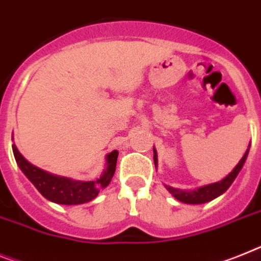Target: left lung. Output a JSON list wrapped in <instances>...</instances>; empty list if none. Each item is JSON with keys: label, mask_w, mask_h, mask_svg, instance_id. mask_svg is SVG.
Returning <instances> with one entry per match:
<instances>
[{"label": "left lung", "mask_w": 261, "mask_h": 261, "mask_svg": "<svg viewBox=\"0 0 261 261\" xmlns=\"http://www.w3.org/2000/svg\"><path fill=\"white\" fill-rule=\"evenodd\" d=\"M248 152H249V146L248 149L246 150L244 155L242 157V160L239 161V164L232 169L230 174H227L223 179H220L218 182H214V184H208V185H203V186H199V188L194 189V190H181V189H175L171 188V186H168V185H165V188L166 190L170 193L173 197L175 198L179 202H184V203L188 204H202L206 203V202H210V200L215 199L219 195H222L223 193H226L227 189L230 188L232 182L235 181V178L238 177L239 174V171L242 170L243 165L246 162L247 157H248ZM153 158H154V165L155 169H157V150L153 148Z\"/></svg>", "instance_id": "1"}]
</instances>
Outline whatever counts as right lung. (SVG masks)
<instances>
[{"label":"right lung","mask_w":261,"mask_h":261,"mask_svg":"<svg viewBox=\"0 0 261 261\" xmlns=\"http://www.w3.org/2000/svg\"><path fill=\"white\" fill-rule=\"evenodd\" d=\"M13 140V137H12ZM13 153L17 165L22 170L29 181L34 185L37 190L46 199L58 204H82L91 202L97 197L101 189H106L115 174L116 162H117V150H112L106 157V169L101 175L92 181H76L68 177L51 174L48 171L42 170L26 160L19 153L15 144H13Z\"/></svg>","instance_id":"right-lung-1"}]
</instances>
